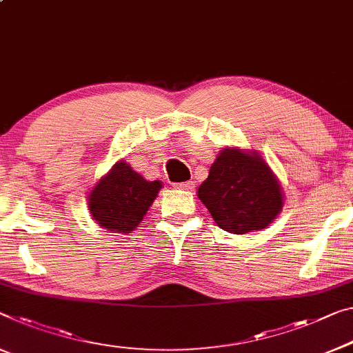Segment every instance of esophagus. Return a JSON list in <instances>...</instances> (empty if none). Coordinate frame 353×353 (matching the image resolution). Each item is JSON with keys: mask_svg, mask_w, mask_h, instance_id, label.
Here are the masks:
<instances>
[{"mask_svg": "<svg viewBox=\"0 0 353 353\" xmlns=\"http://www.w3.org/2000/svg\"><path fill=\"white\" fill-rule=\"evenodd\" d=\"M175 188L183 189V191H192L195 186H194V181H184V183H176Z\"/></svg>", "mask_w": 353, "mask_h": 353, "instance_id": "34e87169", "label": "esophagus"}]
</instances>
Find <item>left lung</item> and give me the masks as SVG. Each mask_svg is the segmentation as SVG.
Listing matches in <instances>:
<instances>
[{
	"label": "left lung",
	"instance_id": "obj_1",
	"mask_svg": "<svg viewBox=\"0 0 353 353\" xmlns=\"http://www.w3.org/2000/svg\"><path fill=\"white\" fill-rule=\"evenodd\" d=\"M197 195L216 224L236 235L265 229L284 205L278 178L262 156L240 148L219 151Z\"/></svg>",
	"mask_w": 353,
	"mask_h": 353
}]
</instances>
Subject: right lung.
<instances>
[{"label":"right lung","instance_id":"right-lung-1","mask_svg":"<svg viewBox=\"0 0 353 353\" xmlns=\"http://www.w3.org/2000/svg\"><path fill=\"white\" fill-rule=\"evenodd\" d=\"M161 188V181L145 180L120 161L90 192V213L102 229L128 235L142 222Z\"/></svg>","mask_w":353,"mask_h":353}]
</instances>
